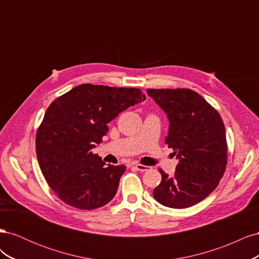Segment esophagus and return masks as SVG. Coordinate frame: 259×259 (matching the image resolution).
<instances>
[{
	"mask_svg": "<svg viewBox=\"0 0 259 259\" xmlns=\"http://www.w3.org/2000/svg\"><path fill=\"white\" fill-rule=\"evenodd\" d=\"M135 168L137 169V170H140V171H146V170H148V168H149V166H146V165H142V164H135Z\"/></svg>",
	"mask_w": 259,
	"mask_h": 259,
	"instance_id": "1",
	"label": "esophagus"
}]
</instances>
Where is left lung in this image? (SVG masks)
<instances>
[{"instance_id": "obj_1", "label": "left lung", "mask_w": 259, "mask_h": 259, "mask_svg": "<svg viewBox=\"0 0 259 259\" xmlns=\"http://www.w3.org/2000/svg\"><path fill=\"white\" fill-rule=\"evenodd\" d=\"M169 122L165 139L178 160L174 176L160 169L153 198L170 208H186L215 190L227 164L225 125L219 113L188 89L147 90Z\"/></svg>"}]
</instances>
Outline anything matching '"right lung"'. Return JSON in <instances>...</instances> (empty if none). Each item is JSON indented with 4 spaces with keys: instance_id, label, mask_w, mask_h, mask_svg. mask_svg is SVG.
I'll return each instance as SVG.
<instances>
[{
    "instance_id": "1",
    "label": "right lung",
    "mask_w": 259,
    "mask_h": 259,
    "mask_svg": "<svg viewBox=\"0 0 259 259\" xmlns=\"http://www.w3.org/2000/svg\"><path fill=\"white\" fill-rule=\"evenodd\" d=\"M146 99L139 89L82 84L55 99L36 132L38 165L50 187L68 205L94 209L110 202L124 165L106 164L92 149L108 123Z\"/></svg>"
}]
</instances>
